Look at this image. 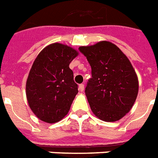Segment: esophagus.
<instances>
[{
    "label": "esophagus",
    "mask_w": 158,
    "mask_h": 158,
    "mask_svg": "<svg viewBox=\"0 0 158 158\" xmlns=\"http://www.w3.org/2000/svg\"><path fill=\"white\" fill-rule=\"evenodd\" d=\"M79 89L80 92H84V84H79Z\"/></svg>",
    "instance_id": "1"
}]
</instances>
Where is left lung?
I'll list each match as a JSON object with an SVG mask.
<instances>
[{
    "instance_id": "8db88e82",
    "label": "left lung",
    "mask_w": 158,
    "mask_h": 158,
    "mask_svg": "<svg viewBox=\"0 0 158 158\" xmlns=\"http://www.w3.org/2000/svg\"><path fill=\"white\" fill-rule=\"evenodd\" d=\"M79 49L92 68L85 89L92 111L106 122L120 120L131 110L139 92L138 76L130 60L108 41Z\"/></svg>"
}]
</instances>
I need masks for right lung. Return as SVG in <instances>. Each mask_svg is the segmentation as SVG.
I'll use <instances>...</instances> for the list:
<instances>
[{
  "label": "right lung",
  "instance_id": "obj_1",
  "mask_svg": "<svg viewBox=\"0 0 158 158\" xmlns=\"http://www.w3.org/2000/svg\"><path fill=\"white\" fill-rule=\"evenodd\" d=\"M79 52L61 43L47 46L36 57L26 82V97L34 115L53 124L68 114L78 94L69 64Z\"/></svg>",
  "mask_w": 158,
  "mask_h": 158
}]
</instances>
